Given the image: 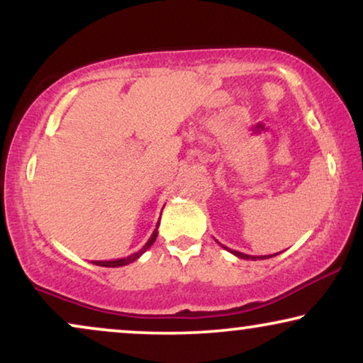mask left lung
Listing matches in <instances>:
<instances>
[{
	"label": "left lung",
	"instance_id": "obj_1",
	"mask_svg": "<svg viewBox=\"0 0 363 363\" xmlns=\"http://www.w3.org/2000/svg\"><path fill=\"white\" fill-rule=\"evenodd\" d=\"M221 246H223V245H221ZM223 247H225V250H228L226 246H223ZM228 251H230L231 255L241 257V259H251V261H256V259H267V257L276 256V255H271V256H250V255H245V252H240V251H231V250H228Z\"/></svg>",
	"mask_w": 363,
	"mask_h": 363
}]
</instances>
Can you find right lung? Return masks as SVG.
Returning a JSON list of instances; mask_svg holds the SVG:
<instances>
[{"mask_svg":"<svg viewBox=\"0 0 363 363\" xmlns=\"http://www.w3.org/2000/svg\"><path fill=\"white\" fill-rule=\"evenodd\" d=\"M158 225H160V221H158ZM158 225H157L155 230H153L150 240H148V241L145 242V246H143L142 250L138 251V252H133V255L127 256V257H122V259H113V261H94V264L104 266V267H121V266H127V264H130V262L137 261L138 257H140V256L143 255V252H145V251L148 250V247H150V246L153 245V242H155L157 235H158Z\"/></svg>","mask_w":363,"mask_h":363,"instance_id":"add662e5","label":"right lung"}]
</instances>
